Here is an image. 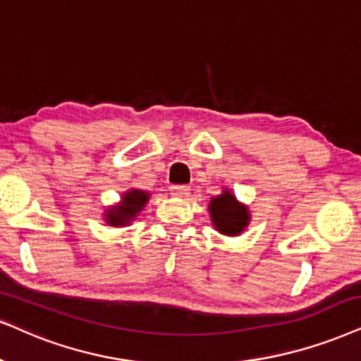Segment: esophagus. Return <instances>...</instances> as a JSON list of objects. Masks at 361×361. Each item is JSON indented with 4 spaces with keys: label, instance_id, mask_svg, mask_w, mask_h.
Instances as JSON below:
<instances>
[{
    "label": "esophagus",
    "instance_id": "34e87169",
    "mask_svg": "<svg viewBox=\"0 0 361 361\" xmlns=\"http://www.w3.org/2000/svg\"><path fill=\"white\" fill-rule=\"evenodd\" d=\"M170 191H171L173 196H178V198H185V196L190 193V186H186V185H175V186H171Z\"/></svg>",
    "mask_w": 361,
    "mask_h": 361
}]
</instances>
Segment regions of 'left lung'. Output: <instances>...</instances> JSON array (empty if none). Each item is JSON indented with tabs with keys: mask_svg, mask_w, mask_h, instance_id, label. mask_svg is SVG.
Wrapping results in <instances>:
<instances>
[{
	"mask_svg": "<svg viewBox=\"0 0 361 361\" xmlns=\"http://www.w3.org/2000/svg\"><path fill=\"white\" fill-rule=\"evenodd\" d=\"M208 212L214 230L226 236L241 235L252 221L250 208L228 188H223L221 195L209 200Z\"/></svg>",
	"mask_w": 361,
	"mask_h": 361,
	"instance_id": "8db88e82",
	"label": "left lung"
}]
</instances>
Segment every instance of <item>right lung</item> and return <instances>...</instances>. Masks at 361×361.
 <instances>
[{
	"instance_id": "right-lung-1",
	"label": "right lung",
	"mask_w": 361,
	"mask_h": 361,
	"mask_svg": "<svg viewBox=\"0 0 361 361\" xmlns=\"http://www.w3.org/2000/svg\"><path fill=\"white\" fill-rule=\"evenodd\" d=\"M149 196L152 195L145 190L130 188L121 195L120 203L104 209L103 220L106 221V225L116 228L131 225V221H135V218L147 207Z\"/></svg>"
}]
</instances>
